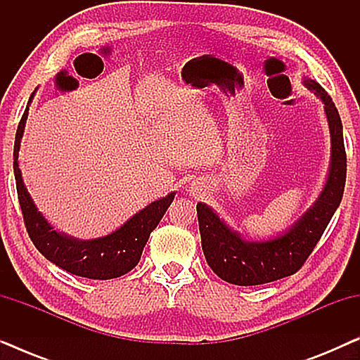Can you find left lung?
<instances>
[{
	"instance_id": "left-lung-1",
	"label": "left lung",
	"mask_w": 360,
	"mask_h": 360,
	"mask_svg": "<svg viewBox=\"0 0 360 360\" xmlns=\"http://www.w3.org/2000/svg\"><path fill=\"white\" fill-rule=\"evenodd\" d=\"M303 83L323 101L331 134V165L328 180L311 208L285 233L272 239L248 240L219 219L208 205H196L201 248L206 262L219 278L229 283L250 287L298 272L321 239L342 200L347 164L341 117L331 96L319 83L311 78H304Z\"/></svg>"
}]
</instances>
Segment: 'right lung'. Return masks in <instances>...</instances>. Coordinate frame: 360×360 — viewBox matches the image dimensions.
I'll return each mask as SVG.
<instances>
[{
	"label": "right lung",
	"mask_w": 360,
	"mask_h": 360,
	"mask_svg": "<svg viewBox=\"0 0 360 360\" xmlns=\"http://www.w3.org/2000/svg\"><path fill=\"white\" fill-rule=\"evenodd\" d=\"M32 96L34 93L29 98L26 111L19 121L13 152V169L14 179H16L18 198L29 238L44 257L60 269L67 270V272L78 275V277L110 280L131 272L139 264L142 250L149 240L150 233L157 228V224L164 218L167 208L174 201L175 191H172L164 198L152 201L131 219H127L121 228L112 231L111 234L103 236V238L80 240L58 233L44 218L41 211H37V206L34 205L31 195L24 186L18 164L21 137L24 134V126H26Z\"/></svg>",
	"instance_id": "add662e5"
}]
</instances>
